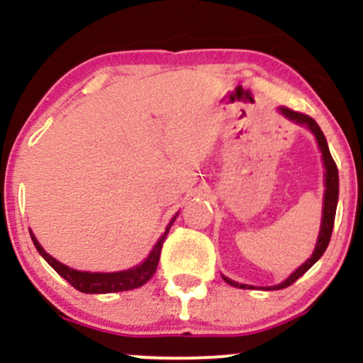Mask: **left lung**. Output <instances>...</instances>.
I'll list each match as a JSON object with an SVG mask.
<instances>
[{
    "instance_id": "left-lung-1",
    "label": "left lung",
    "mask_w": 363,
    "mask_h": 363,
    "mask_svg": "<svg viewBox=\"0 0 363 363\" xmlns=\"http://www.w3.org/2000/svg\"><path fill=\"white\" fill-rule=\"evenodd\" d=\"M279 111H281V113H283V116H286L290 121H295L296 124H303V126H307L314 133V137H316V140H318V145H320L321 156H323L325 170H327V172H325V188H327V189H325V196H323V216H321L320 235H318V242H316V247H314V252L311 255V258H307V262L303 263V265H300L298 269H296L295 272L291 274V276L288 277L286 281H284V283L277 284V286H272V288H267V290H283V288L290 286V284H294L300 276H303V274H306L307 270H309L311 267H313L314 263H316L318 259L323 256L325 250L328 247V242H330L332 230H334L335 208H337V199H339L337 164H335V161H334V158H332L330 151H328L327 138H325L323 131L320 130V126H318L316 121H314L313 117L306 116V113L295 112V111H291V108H288V107H281ZM223 279H225L226 283L232 284V286H235V288H252V286H247V284L235 283V281L228 279V277H223Z\"/></svg>"
}]
</instances>
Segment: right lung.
Instances as JSON below:
<instances>
[{"label": "right lung", "instance_id": "1", "mask_svg": "<svg viewBox=\"0 0 363 363\" xmlns=\"http://www.w3.org/2000/svg\"><path fill=\"white\" fill-rule=\"evenodd\" d=\"M175 216L172 218L170 225L167 226L163 235L160 237L156 246L152 247L151 252H149L147 258H145L140 265L133 267V269L121 270V272H80V270L69 269V267L57 262L56 258H52L49 252H45V250H43V247L40 246L38 240H36V237L33 235V232H29V235H31V240L33 244H35L36 251H38L40 255L45 258V262L49 263L61 277H65L75 290L82 291V294H116V291H128L144 286V284L155 276L156 269H158L161 246H163V240L167 239L168 230L174 225Z\"/></svg>", "mask_w": 363, "mask_h": 363}]
</instances>
